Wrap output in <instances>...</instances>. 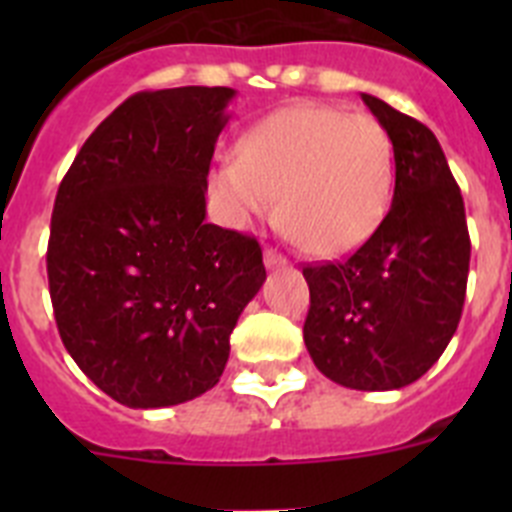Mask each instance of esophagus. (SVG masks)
Returning <instances> with one entry per match:
<instances>
[{"label": "esophagus", "mask_w": 512, "mask_h": 512, "mask_svg": "<svg viewBox=\"0 0 512 512\" xmlns=\"http://www.w3.org/2000/svg\"><path fill=\"white\" fill-rule=\"evenodd\" d=\"M264 264L269 266V269H274V266H284V264H287V259H284V256L279 251H274V248H266V251H264Z\"/></svg>", "instance_id": "obj_1"}]
</instances>
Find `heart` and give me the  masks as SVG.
<instances>
[{
  "label": "heart",
  "mask_w": 512,
  "mask_h": 512,
  "mask_svg": "<svg viewBox=\"0 0 512 512\" xmlns=\"http://www.w3.org/2000/svg\"><path fill=\"white\" fill-rule=\"evenodd\" d=\"M210 192L235 225L274 217L279 197L289 241L312 256H338L369 241L390 210L395 148L377 117L292 104L212 169Z\"/></svg>",
  "instance_id": "1"
}]
</instances>
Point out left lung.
<instances>
[{
	"mask_svg": "<svg viewBox=\"0 0 512 512\" xmlns=\"http://www.w3.org/2000/svg\"><path fill=\"white\" fill-rule=\"evenodd\" d=\"M390 133V212L346 261L307 264L305 346L320 372L364 392L400 390L446 351L469 277L467 215L436 135L415 117L361 94Z\"/></svg>",
	"mask_w": 512,
	"mask_h": 512,
	"instance_id": "left-lung-1",
	"label": "left lung"
}]
</instances>
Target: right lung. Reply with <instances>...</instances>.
Returning a JSON list of instances; mask_svg holds the SVG:
<instances>
[{
  "mask_svg": "<svg viewBox=\"0 0 512 512\" xmlns=\"http://www.w3.org/2000/svg\"><path fill=\"white\" fill-rule=\"evenodd\" d=\"M233 97L228 87L133 94L58 187L45 256L58 333L81 372L128 408L212 390L266 279L253 235L205 223Z\"/></svg>",
  "mask_w": 512,
  "mask_h": 512,
  "instance_id": "obj_1",
  "label": "right lung"
}]
</instances>
